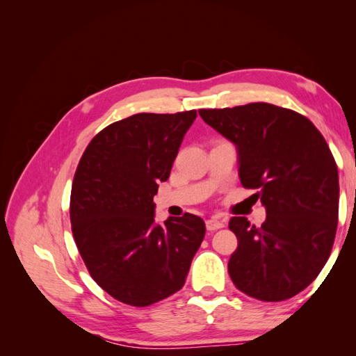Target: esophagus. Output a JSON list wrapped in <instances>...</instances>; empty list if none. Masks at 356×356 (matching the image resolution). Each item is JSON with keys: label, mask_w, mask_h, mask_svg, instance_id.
I'll return each instance as SVG.
<instances>
[{"label": "esophagus", "mask_w": 356, "mask_h": 356, "mask_svg": "<svg viewBox=\"0 0 356 356\" xmlns=\"http://www.w3.org/2000/svg\"><path fill=\"white\" fill-rule=\"evenodd\" d=\"M224 225H225V222L222 220H218V218H209V220H207V229L209 232H215V230H218V229H222Z\"/></svg>", "instance_id": "obj_1"}]
</instances>
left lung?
<instances>
[{
    "label": "left lung",
    "instance_id": "obj_1",
    "mask_svg": "<svg viewBox=\"0 0 356 356\" xmlns=\"http://www.w3.org/2000/svg\"><path fill=\"white\" fill-rule=\"evenodd\" d=\"M199 114L238 148L242 186L266 207L261 227L245 217L229 222L238 238L233 284L261 301L297 296L325 266L336 238L339 172L327 141L307 117L266 102Z\"/></svg>",
    "mask_w": 356,
    "mask_h": 356
}]
</instances>
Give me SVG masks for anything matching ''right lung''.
I'll return each instance as SVG.
<instances>
[{"instance_id":"1","label":"right lung","mask_w":356,"mask_h":356,"mask_svg":"<svg viewBox=\"0 0 356 356\" xmlns=\"http://www.w3.org/2000/svg\"><path fill=\"white\" fill-rule=\"evenodd\" d=\"M196 110L139 113L96 135L75 170L70 218L93 281L124 305L145 307L179 291L204 236L197 215L156 224L159 182L169 178Z\"/></svg>"}]
</instances>
